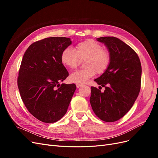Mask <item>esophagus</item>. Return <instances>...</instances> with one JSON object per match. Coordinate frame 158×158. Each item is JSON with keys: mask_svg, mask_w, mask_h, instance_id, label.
I'll return each mask as SVG.
<instances>
[{"mask_svg": "<svg viewBox=\"0 0 158 158\" xmlns=\"http://www.w3.org/2000/svg\"><path fill=\"white\" fill-rule=\"evenodd\" d=\"M81 86H82V84H76V87H77L78 88H80Z\"/></svg>", "mask_w": 158, "mask_h": 158, "instance_id": "34e87169", "label": "esophagus"}]
</instances>
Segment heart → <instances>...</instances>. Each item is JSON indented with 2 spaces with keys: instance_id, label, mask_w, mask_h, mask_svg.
<instances>
[{
  "instance_id": "obj_1",
  "label": "heart",
  "mask_w": 158,
  "mask_h": 158,
  "mask_svg": "<svg viewBox=\"0 0 158 158\" xmlns=\"http://www.w3.org/2000/svg\"><path fill=\"white\" fill-rule=\"evenodd\" d=\"M60 60L65 66L72 70L78 67L80 60H85V69L75 72L70 76L72 82L84 84L96 73L102 74L107 70L111 63V55L99 43L88 40L76 45L75 51L70 47L65 48L61 52Z\"/></svg>"
}]
</instances>
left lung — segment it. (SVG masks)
<instances>
[{
  "mask_svg": "<svg viewBox=\"0 0 158 158\" xmlns=\"http://www.w3.org/2000/svg\"><path fill=\"white\" fill-rule=\"evenodd\" d=\"M97 40L106 45L111 55L107 70L95 81L105 88L101 92L92 86L89 102L98 117L105 122L121 118L131 109L141 87L142 66L139 57L130 46L114 37Z\"/></svg>",
  "mask_w": 158,
  "mask_h": 158,
  "instance_id": "1",
  "label": "left lung"
}]
</instances>
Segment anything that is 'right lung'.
<instances>
[{
  "instance_id": "add662e5",
  "label": "right lung",
  "mask_w": 158,
  "mask_h": 158,
  "mask_svg": "<svg viewBox=\"0 0 158 158\" xmlns=\"http://www.w3.org/2000/svg\"><path fill=\"white\" fill-rule=\"evenodd\" d=\"M70 38L51 37L35 41L23 55L18 77L22 102L33 117L44 123L58 121L67 111L74 84H60L69 76L61 52Z\"/></svg>"
}]
</instances>
